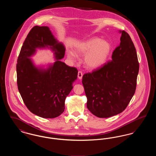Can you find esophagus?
<instances>
[{
  "instance_id": "1",
  "label": "esophagus",
  "mask_w": 156,
  "mask_h": 156,
  "mask_svg": "<svg viewBox=\"0 0 156 156\" xmlns=\"http://www.w3.org/2000/svg\"><path fill=\"white\" fill-rule=\"evenodd\" d=\"M82 75H83V73L82 71H78V77L80 80H81L82 78Z\"/></svg>"
}]
</instances>
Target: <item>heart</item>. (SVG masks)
<instances>
[{
	"instance_id": "obj_1",
	"label": "heart",
	"mask_w": 156,
	"mask_h": 156,
	"mask_svg": "<svg viewBox=\"0 0 156 156\" xmlns=\"http://www.w3.org/2000/svg\"><path fill=\"white\" fill-rule=\"evenodd\" d=\"M111 50V44L105 40L94 37L83 42L75 49L76 53L85 55L84 64L89 69H94L102 67L105 63ZM68 57L74 59V53L69 51Z\"/></svg>"
}]
</instances>
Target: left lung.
I'll use <instances>...</instances> for the list:
<instances>
[{"instance_id":"1","label":"left lung","mask_w":156,"mask_h":156,"mask_svg":"<svg viewBox=\"0 0 156 156\" xmlns=\"http://www.w3.org/2000/svg\"><path fill=\"white\" fill-rule=\"evenodd\" d=\"M120 43L111 61L82 76L87 108L99 118H109L126 109L135 93L139 70L133 43L125 31H120Z\"/></svg>"}]
</instances>
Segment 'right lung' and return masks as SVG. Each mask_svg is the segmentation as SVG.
<instances>
[{"instance_id":"obj_1","label":"right lung","mask_w":156,"mask_h":156,"mask_svg":"<svg viewBox=\"0 0 156 156\" xmlns=\"http://www.w3.org/2000/svg\"><path fill=\"white\" fill-rule=\"evenodd\" d=\"M48 46L56 61L46 70L38 69L28 57L37 48ZM65 50L47 26L33 27L23 44L16 64L17 87L27 109L38 116L54 118L64 111L66 98L78 75L76 68L60 61Z\"/></svg>"}]
</instances>
